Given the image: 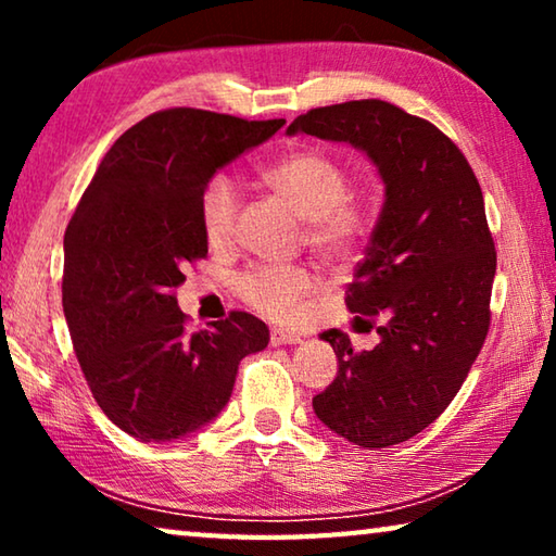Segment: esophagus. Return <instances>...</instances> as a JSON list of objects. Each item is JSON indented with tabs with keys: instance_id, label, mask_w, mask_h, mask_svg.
<instances>
[{
	"instance_id": "esophagus-1",
	"label": "esophagus",
	"mask_w": 556,
	"mask_h": 556,
	"mask_svg": "<svg viewBox=\"0 0 556 556\" xmlns=\"http://www.w3.org/2000/svg\"><path fill=\"white\" fill-rule=\"evenodd\" d=\"M269 343L275 345V348L277 345H294V343H301V336L289 333V331H281V328H271Z\"/></svg>"
}]
</instances>
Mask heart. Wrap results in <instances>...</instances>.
Masks as SVG:
<instances>
[{
	"label": "heart",
	"instance_id": "obj_1",
	"mask_svg": "<svg viewBox=\"0 0 556 556\" xmlns=\"http://www.w3.org/2000/svg\"><path fill=\"white\" fill-rule=\"evenodd\" d=\"M262 178L287 199L306 223V240L324 257L348 255L365 232L368 213L348 191L351 178L331 156L301 149L269 164ZM201 225L208 242L230 240L238 220L240 191L230 176L215 174L201 193ZM314 275L299 265H255L235 281L242 301L271 318H291L314 289Z\"/></svg>",
	"mask_w": 556,
	"mask_h": 556
}]
</instances>
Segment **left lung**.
<instances>
[{
	"label": "left lung",
	"instance_id": "obj_1",
	"mask_svg": "<svg viewBox=\"0 0 556 556\" xmlns=\"http://www.w3.org/2000/svg\"><path fill=\"white\" fill-rule=\"evenodd\" d=\"M296 131L361 149L384 184L378 225L345 289L355 326L378 318L380 343L353 353L348 333H321L338 372L314 412L355 446H394L448 407L488 336L495 244L481 186L444 131L384 100L308 110L287 135Z\"/></svg>",
	"mask_w": 556,
	"mask_h": 556
}]
</instances>
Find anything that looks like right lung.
Returning <instances> with one entry per match:
<instances>
[{
  "label": "right lung",
  "instance_id": "obj_1",
  "mask_svg": "<svg viewBox=\"0 0 556 556\" xmlns=\"http://www.w3.org/2000/svg\"><path fill=\"white\" fill-rule=\"evenodd\" d=\"M172 108L129 127L102 159L63 238V312L90 392L139 441L184 439L228 404L269 328L232 312L188 333L174 289L208 255L201 193L218 168L281 129Z\"/></svg>",
  "mask_w": 556,
  "mask_h": 556
}]
</instances>
